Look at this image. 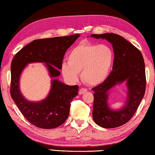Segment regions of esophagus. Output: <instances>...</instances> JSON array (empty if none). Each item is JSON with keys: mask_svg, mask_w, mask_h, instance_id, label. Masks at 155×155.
Listing matches in <instances>:
<instances>
[{"mask_svg": "<svg viewBox=\"0 0 155 155\" xmlns=\"http://www.w3.org/2000/svg\"><path fill=\"white\" fill-rule=\"evenodd\" d=\"M87 88H80V91H79V94L80 95H82L84 93H87Z\"/></svg>", "mask_w": 155, "mask_h": 155, "instance_id": "34e87169", "label": "esophagus"}]
</instances>
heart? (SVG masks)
<instances>
[{"mask_svg": "<svg viewBox=\"0 0 155 155\" xmlns=\"http://www.w3.org/2000/svg\"><path fill=\"white\" fill-rule=\"evenodd\" d=\"M68 62H63L61 72L68 82L74 83L79 79L88 85L96 86L107 79L114 61V53L106 45L80 43L70 51Z\"/></svg>", "mask_w": 155, "mask_h": 155, "instance_id": "obj_1", "label": "heart"}]
</instances>
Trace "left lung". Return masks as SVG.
<instances>
[{"label": "left lung", "mask_w": 155, "mask_h": 155, "mask_svg": "<svg viewBox=\"0 0 155 155\" xmlns=\"http://www.w3.org/2000/svg\"><path fill=\"white\" fill-rule=\"evenodd\" d=\"M94 38L111 43L115 54L113 71L104 82L92 88L94 91L93 119L101 127L113 128L127 123L135 115L146 91V71L143 55L137 48L122 36L113 33L91 34ZM126 81L128 87L125 105L118 110L108 106V91Z\"/></svg>", "instance_id": "1"}]
</instances>
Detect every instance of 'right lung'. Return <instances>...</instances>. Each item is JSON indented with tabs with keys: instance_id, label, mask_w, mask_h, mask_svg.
Masks as SVG:
<instances>
[{
	"instance_id": "obj_1",
	"label": "right lung",
	"mask_w": 155,
	"mask_h": 155,
	"mask_svg": "<svg viewBox=\"0 0 155 155\" xmlns=\"http://www.w3.org/2000/svg\"><path fill=\"white\" fill-rule=\"evenodd\" d=\"M80 34L35 40L15 55L11 64L10 94L27 121L44 129L57 128L67 120L71 102L78 95V86H69L54 78L60 75L62 60L67 50ZM32 62H44L49 71L52 88L48 97L40 102L28 101L19 91V81L26 66Z\"/></svg>"
}]
</instances>
